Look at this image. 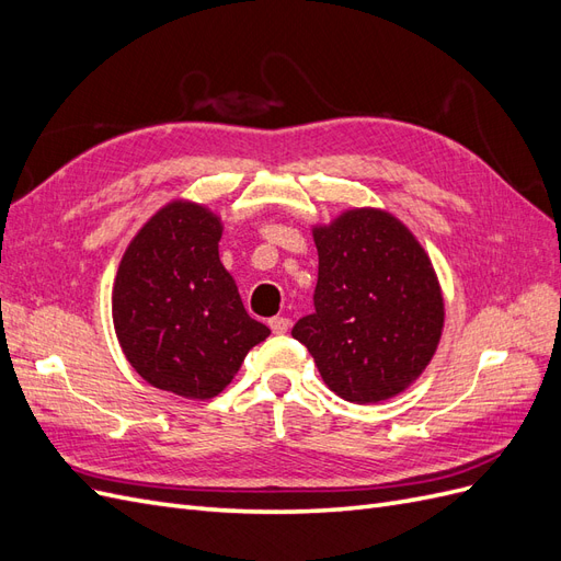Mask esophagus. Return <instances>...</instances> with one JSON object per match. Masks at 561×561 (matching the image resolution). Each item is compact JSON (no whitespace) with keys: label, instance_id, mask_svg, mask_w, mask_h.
Instances as JSON below:
<instances>
[{"label":"esophagus","instance_id":"34e87169","mask_svg":"<svg viewBox=\"0 0 561 561\" xmlns=\"http://www.w3.org/2000/svg\"><path fill=\"white\" fill-rule=\"evenodd\" d=\"M268 328H271V332H274V334H285L287 328H290V320L283 318V316H276V318L268 320Z\"/></svg>","mask_w":561,"mask_h":561}]
</instances>
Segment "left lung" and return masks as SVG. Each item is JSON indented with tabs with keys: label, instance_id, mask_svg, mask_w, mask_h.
<instances>
[{
	"label": "left lung",
	"instance_id": "1",
	"mask_svg": "<svg viewBox=\"0 0 561 561\" xmlns=\"http://www.w3.org/2000/svg\"><path fill=\"white\" fill-rule=\"evenodd\" d=\"M318 283L313 313L293 336L339 398L398 396L431 363L445 307L428 254L396 217L348 210L313 231Z\"/></svg>",
	"mask_w": 561,
	"mask_h": 561
}]
</instances>
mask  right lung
I'll use <instances>...</instances> for the list:
<instances>
[{
  "mask_svg": "<svg viewBox=\"0 0 561 561\" xmlns=\"http://www.w3.org/2000/svg\"><path fill=\"white\" fill-rule=\"evenodd\" d=\"M222 225L196 203H171L128 245L112 295L128 363L154 388L206 400L225 390L271 330L248 316L219 262Z\"/></svg>",
  "mask_w": 561,
  "mask_h": 561,
  "instance_id": "add662e5",
  "label": "right lung"
}]
</instances>
